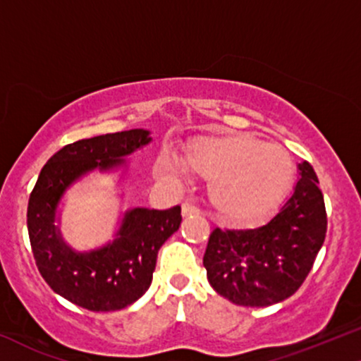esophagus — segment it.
<instances>
[{
  "instance_id": "34e87169",
  "label": "esophagus",
  "mask_w": 361,
  "mask_h": 361,
  "mask_svg": "<svg viewBox=\"0 0 361 361\" xmlns=\"http://www.w3.org/2000/svg\"><path fill=\"white\" fill-rule=\"evenodd\" d=\"M198 213H200V208L196 207V204L190 202H185L181 204V214H183V216H190V214H198Z\"/></svg>"
}]
</instances>
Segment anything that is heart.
I'll return each instance as SVG.
<instances>
[{
  "label": "heart",
  "instance_id": "b5f03b06",
  "mask_svg": "<svg viewBox=\"0 0 361 361\" xmlns=\"http://www.w3.org/2000/svg\"><path fill=\"white\" fill-rule=\"evenodd\" d=\"M186 171L208 180L209 203L221 221L248 225L270 214L288 193L293 159L276 145L250 135L202 136L181 157ZM175 168L163 166L165 175Z\"/></svg>",
  "mask_w": 361,
  "mask_h": 361
}]
</instances>
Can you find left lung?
I'll use <instances>...</instances> for the list:
<instances>
[{
    "mask_svg": "<svg viewBox=\"0 0 361 361\" xmlns=\"http://www.w3.org/2000/svg\"><path fill=\"white\" fill-rule=\"evenodd\" d=\"M291 198L267 225L209 233L203 264L209 285L241 307H268L295 293L326 235L325 200L310 163H300Z\"/></svg>",
    "mask_w": 361,
    "mask_h": 361,
    "instance_id": "8db88e82",
    "label": "left lung"
}]
</instances>
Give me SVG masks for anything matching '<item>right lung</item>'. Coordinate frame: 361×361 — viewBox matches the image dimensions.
<instances>
[{
    "label": "right lung",
    "instance_id": "obj_1",
    "mask_svg": "<svg viewBox=\"0 0 361 361\" xmlns=\"http://www.w3.org/2000/svg\"><path fill=\"white\" fill-rule=\"evenodd\" d=\"M147 130L118 131L78 140L48 159L28 202V235L36 267L53 291L90 312H115L135 303L152 285L158 250L181 223V208H135L111 245L73 253L54 228V209L76 178L99 166L120 165L121 157L147 145Z\"/></svg>",
    "mask_w": 361,
    "mask_h": 361
}]
</instances>
